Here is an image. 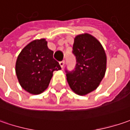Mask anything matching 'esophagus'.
Returning a JSON list of instances; mask_svg holds the SVG:
<instances>
[{
    "instance_id": "obj_1",
    "label": "esophagus",
    "mask_w": 130,
    "mask_h": 130,
    "mask_svg": "<svg viewBox=\"0 0 130 130\" xmlns=\"http://www.w3.org/2000/svg\"><path fill=\"white\" fill-rule=\"evenodd\" d=\"M59 63H60V65L61 66V68H63V67H64V65H65V60L60 61Z\"/></svg>"
}]
</instances>
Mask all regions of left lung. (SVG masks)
<instances>
[{"mask_svg":"<svg viewBox=\"0 0 130 130\" xmlns=\"http://www.w3.org/2000/svg\"><path fill=\"white\" fill-rule=\"evenodd\" d=\"M72 52L76 64L72 71L65 68L68 83L75 93L86 95L94 91L104 77L105 51L95 37L85 34L75 37Z\"/></svg>","mask_w":130,"mask_h":130,"instance_id":"1","label":"left lung"}]
</instances>
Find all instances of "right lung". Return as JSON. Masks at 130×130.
<instances>
[{
	"instance_id": "obj_1",
	"label": "right lung",
	"mask_w": 130,
	"mask_h": 130,
	"mask_svg": "<svg viewBox=\"0 0 130 130\" xmlns=\"http://www.w3.org/2000/svg\"><path fill=\"white\" fill-rule=\"evenodd\" d=\"M44 39L32 41L21 50L16 63L19 82L25 91L39 94L47 89L53 71L60 70Z\"/></svg>"
}]
</instances>
